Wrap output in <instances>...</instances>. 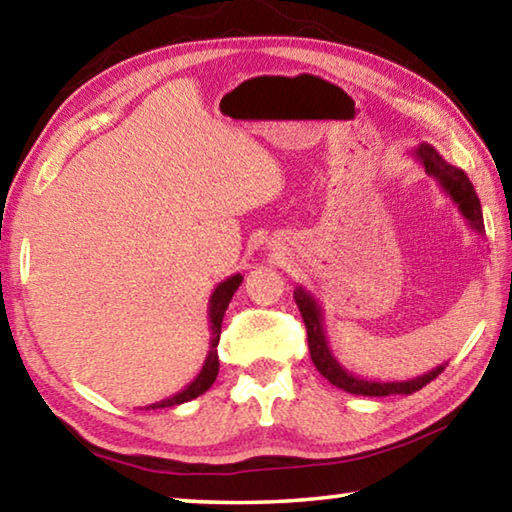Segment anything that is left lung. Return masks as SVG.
<instances>
[{"label": "left lung", "instance_id": "obj_1", "mask_svg": "<svg viewBox=\"0 0 512 512\" xmlns=\"http://www.w3.org/2000/svg\"><path fill=\"white\" fill-rule=\"evenodd\" d=\"M413 155L415 160L422 164L424 171H427L431 178H436L438 185L445 189V194L458 205V210H461V214L467 219V225H470L474 232L483 235L485 228H483L481 203L470 183V178L465 176V171L447 164L443 158H440L438 151L429 144H420L418 149L413 151ZM293 298H296L302 320H305L311 361H314V366L318 368L320 375H323L329 384H334L336 388H343V391H348L352 395H363V397L411 395L415 391H420L422 386H427L429 381L436 379L447 366V363H443V366H436L433 370L424 372V375L415 379H406V381H375V379H363V377L352 375L350 370H345L341 363L336 361L332 350H329L325 323H323L325 320L323 307L318 305V300L302 287H296Z\"/></svg>", "mask_w": 512, "mask_h": 512}]
</instances>
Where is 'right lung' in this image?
<instances>
[{"instance_id": "add662e5", "label": "right lung", "mask_w": 512, "mask_h": 512, "mask_svg": "<svg viewBox=\"0 0 512 512\" xmlns=\"http://www.w3.org/2000/svg\"><path fill=\"white\" fill-rule=\"evenodd\" d=\"M241 280H244V275L241 273L230 275L228 280H223L210 296V307H207V316H210V329H212L210 350H207L205 363H203L201 372L196 375V379L192 381V384H187L180 393L171 395L162 402L146 406V409H167V406H176V404H185L189 400H196L198 395H203L207 388L214 384L216 375H219V352H216V345H219V339H221V323H223L225 309H228L230 300H232V296H235V291L239 289Z\"/></svg>"}]
</instances>
